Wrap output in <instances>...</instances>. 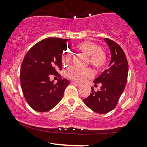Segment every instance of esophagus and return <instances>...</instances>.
<instances>
[{
	"label": "esophagus",
	"instance_id": "obj_1",
	"mask_svg": "<svg viewBox=\"0 0 147 147\" xmlns=\"http://www.w3.org/2000/svg\"><path fill=\"white\" fill-rule=\"evenodd\" d=\"M72 84H74V85H75V86H80V83H78V82H72Z\"/></svg>",
	"mask_w": 147,
	"mask_h": 147
}]
</instances>
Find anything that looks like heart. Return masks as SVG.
<instances>
[{"label": "heart", "instance_id": "1", "mask_svg": "<svg viewBox=\"0 0 147 147\" xmlns=\"http://www.w3.org/2000/svg\"><path fill=\"white\" fill-rule=\"evenodd\" d=\"M78 49L84 55L88 56L90 63L97 69H102L105 67L107 62V56L100 47L92 42H80L78 45ZM62 62L65 65L70 62V55L65 53L62 56ZM66 75L68 78L77 82H82L85 79L92 76V71L90 68L78 69L75 67H71L67 70Z\"/></svg>", "mask_w": 147, "mask_h": 147}]
</instances>
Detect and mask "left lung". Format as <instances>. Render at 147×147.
Returning <instances> with one entry per match:
<instances>
[{
  "mask_svg": "<svg viewBox=\"0 0 147 147\" xmlns=\"http://www.w3.org/2000/svg\"><path fill=\"white\" fill-rule=\"evenodd\" d=\"M111 52L109 68L94 80L95 85L100 83L101 88L84 99V104L94 112L105 114L116 107L127 81L128 63L121 47L109 38H105Z\"/></svg>",
  "mask_w": 147,
  "mask_h": 147,
  "instance_id": "1",
  "label": "left lung"
}]
</instances>
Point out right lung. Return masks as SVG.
Returning a JSON list of instances; mask_svg holds the SVG:
<instances>
[{
    "label": "right lung",
    "mask_w": 147,
    "mask_h": 147,
    "mask_svg": "<svg viewBox=\"0 0 147 147\" xmlns=\"http://www.w3.org/2000/svg\"><path fill=\"white\" fill-rule=\"evenodd\" d=\"M69 40L48 38L26 53L20 68V84L28 104L37 112H47L60 102L69 82L60 78L54 84L50 75L62 69V55Z\"/></svg>",
    "instance_id": "1"
}]
</instances>
